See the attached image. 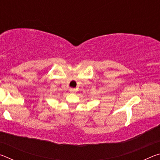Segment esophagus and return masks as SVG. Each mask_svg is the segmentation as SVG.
<instances>
[{
  "label": "esophagus",
  "mask_w": 160,
  "mask_h": 160,
  "mask_svg": "<svg viewBox=\"0 0 160 160\" xmlns=\"http://www.w3.org/2000/svg\"><path fill=\"white\" fill-rule=\"evenodd\" d=\"M70 92L71 93H74V92H75V89H74V88H70Z\"/></svg>",
  "instance_id": "34e87169"
}]
</instances>
